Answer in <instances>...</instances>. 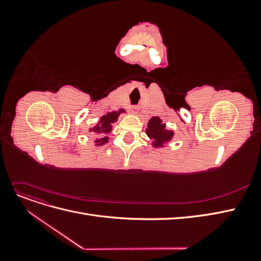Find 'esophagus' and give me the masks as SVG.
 <instances>
[{
	"mask_svg": "<svg viewBox=\"0 0 261 261\" xmlns=\"http://www.w3.org/2000/svg\"><path fill=\"white\" fill-rule=\"evenodd\" d=\"M138 111H139V110H138L137 107H134V108H133V113H134V114H137Z\"/></svg>",
	"mask_w": 261,
	"mask_h": 261,
	"instance_id": "obj_1",
	"label": "esophagus"
}]
</instances>
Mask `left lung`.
I'll use <instances>...</instances> for the list:
<instances>
[{"mask_svg":"<svg viewBox=\"0 0 261 261\" xmlns=\"http://www.w3.org/2000/svg\"><path fill=\"white\" fill-rule=\"evenodd\" d=\"M148 127L146 128V134L150 139H152V146L154 148L163 147L164 144L169 141L174 136V132L169 130L165 127V124L162 123V120L159 116H153L148 122Z\"/></svg>","mask_w":261,"mask_h":261,"instance_id":"8db88e82","label":"left lung"}]
</instances>
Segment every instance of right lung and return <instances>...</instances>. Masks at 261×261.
Listing matches in <instances>:
<instances>
[{"instance_id": "add662e5", "label": "right lung", "mask_w": 261, "mask_h": 261, "mask_svg": "<svg viewBox=\"0 0 261 261\" xmlns=\"http://www.w3.org/2000/svg\"><path fill=\"white\" fill-rule=\"evenodd\" d=\"M124 112L125 110L123 109L118 110V111L108 112L106 115H103L100 118V121L96 126H93V127L90 128L89 132L93 133L94 135L100 137V138H96V140H94L96 146H103L105 144L109 143L108 134L112 130V124L115 123L120 114Z\"/></svg>"}]
</instances>
